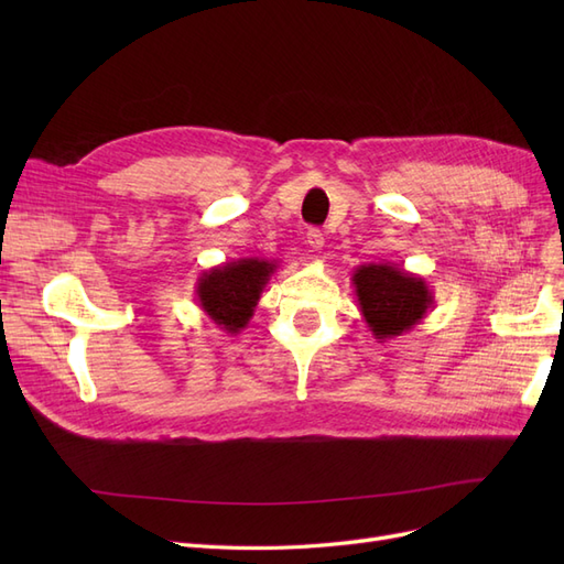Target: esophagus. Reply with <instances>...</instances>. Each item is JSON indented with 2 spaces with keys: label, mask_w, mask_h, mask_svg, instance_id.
Listing matches in <instances>:
<instances>
[{
  "label": "esophagus",
  "mask_w": 564,
  "mask_h": 564,
  "mask_svg": "<svg viewBox=\"0 0 564 564\" xmlns=\"http://www.w3.org/2000/svg\"><path fill=\"white\" fill-rule=\"evenodd\" d=\"M305 242H308V247L313 251H319L324 247V235L317 230V228H311L308 230V237H305Z\"/></svg>",
  "instance_id": "obj_1"
}]
</instances>
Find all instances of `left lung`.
Wrapping results in <instances>:
<instances>
[{"label":"left lung","instance_id":"1","mask_svg":"<svg viewBox=\"0 0 564 564\" xmlns=\"http://www.w3.org/2000/svg\"><path fill=\"white\" fill-rule=\"evenodd\" d=\"M352 286L373 338L402 336L433 308L423 278L395 263H365L352 272Z\"/></svg>","mask_w":564,"mask_h":564}]
</instances>
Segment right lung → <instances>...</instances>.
Instances as JSON below:
<instances>
[{
    "mask_svg": "<svg viewBox=\"0 0 564 564\" xmlns=\"http://www.w3.org/2000/svg\"><path fill=\"white\" fill-rule=\"evenodd\" d=\"M278 265V261L253 256L204 270L195 284L199 308L218 329L232 336L240 334L253 317V308Z\"/></svg>",
    "mask_w": 564,
    "mask_h": 564,
    "instance_id": "right-lung-1",
    "label": "right lung"
}]
</instances>
